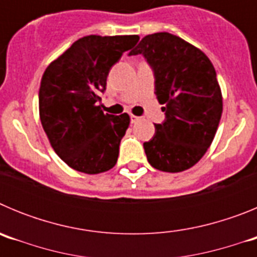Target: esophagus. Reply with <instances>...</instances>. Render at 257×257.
<instances>
[{
    "label": "esophagus",
    "mask_w": 257,
    "mask_h": 257,
    "mask_svg": "<svg viewBox=\"0 0 257 257\" xmlns=\"http://www.w3.org/2000/svg\"><path fill=\"white\" fill-rule=\"evenodd\" d=\"M130 119H131V123H136V122H138L140 119V117H138V115L131 114L130 115Z\"/></svg>",
    "instance_id": "34e87169"
}]
</instances>
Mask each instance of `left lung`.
<instances>
[{"label": "left lung", "instance_id": "1", "mask_svg": "<svg viewBox=\"0 0 257 257\" xmlns=\"http://www.w3.org/2000/svg\"><path fill=\"white\" fill-rule=\"evenodd\" d=\"M139 54L153 68L166 114L144 143L148 162L160 171H185L205 156L219 127L222 95L216 70L205 52L167 32L145 36L130 51Z\"/></svg>", "mask_w": 257, "mask_h": 257}]
</instances>
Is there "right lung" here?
I'll return each instance as SVG.
<instances>
[{
  "instance_id": "obj_1",
  "label": "right lung",
  "mask_w": 257,
  "mask_h": 257,
  "mask_svg": "<svg viewBox=\"0 0 257 257\" xmlns=\"http://www.w3.org/2000/svg\"><path fill=\"white\" fill-rule=\"evenodd\" d=\"M139 36L79 38L45 70L38 92L40 119L55 153L69 167L95 175L113 169L130 115L104 114L100 92L122 54Z\"/></svg>"
}]
</instances>
